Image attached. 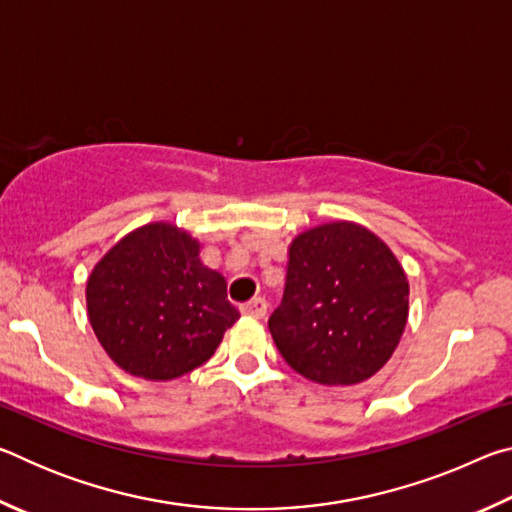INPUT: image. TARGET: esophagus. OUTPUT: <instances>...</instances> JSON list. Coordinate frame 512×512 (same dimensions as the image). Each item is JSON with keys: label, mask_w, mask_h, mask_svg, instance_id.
<instances>
[{"label": "esophagus", "mask_w": 512, "mask_h": 512, "mask_svg": "<svg viewBox=\"0 0 512 512\" xmlns=\"http://www.w3.org/2000/svg\"><path fill=\"white\" fill-rule=\"evenodd\" d=\"M241 309V314L244 316H248V318H264L266 316V311H268V305H266V300L264 298H253V300H248V302H244V305L239 307Z\"/></svg>", "instance_id": "obj_1"}]
</instances>
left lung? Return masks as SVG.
Returning <instances> with one entry per match:
<instances>
[{
	"label": "left lung",
	"instance_id": "8db88e82",
	"mask_svg": "<svg viewBox=\"0 0 512 512\" xmlns=\"http://www.w3.org/2000/svg\"><path fill=\"white\" fill-rule=\"evenodd\" d=\"M409 318V280L393 250L352 221L291 241L280 307L268 318L277 350L316 384L352 386L386 366Z\"/></svg>",
	"mask_w": 512,
	"mask_h": 512
}]
</instances>
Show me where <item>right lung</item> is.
Listing matches in <instances>:
<instances>
[{
  "label": "right lung",
  "mask_w": 512,
  "mask_h": 512,
  "mask_svg": "<svg viewBox=\"0 0 512 512\" xmlns=\"http://www.w3.org/2000/svg\"><path fill=\"white\" fill-rule=\"evenodd\" d=\"M201 241L167 221L128 232L92 268L88 318L101 348L128 375L183 377L212 357L239 311Z\"/></svg>",
  "instance_id": "add662e5"
}]
</instances>
